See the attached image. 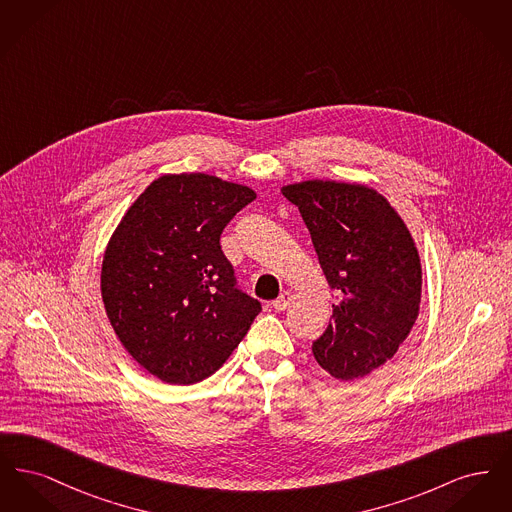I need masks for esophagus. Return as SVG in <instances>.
<instances>
[{"mask_svg":"<svg viewBox=\"0 0 512 512\" xmlns=\"http://www.w3.org/2000/svg\"><path fill=\"white\" fill-rule=\"evenodd\" d=\"M290 303H292V293L284 292L272 303V307H274L276 311H286V309L290 307Z\"/></svg>","mask_w":512,"mask_h":512,"instance_id":"obj_1","label":"esophagus"}]
</instances>
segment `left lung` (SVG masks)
I'll return each mask as SVG.
<instances>
[{"label":"left lung","mask_w":512,"mask_h":512,"mask_svg":"<svg viewBox=\"0 0 512 512\" xmlns=\"http://www.w3.org/2000/svg\"><path fill=\"white\" fill-rule=\"evenodd\" d=\"M282 194L305 220L338 299L313 355L338 380L365 378L397 353L418 317L422 268L413 238L388 199L361 184L311 180Z\"/></svg>","instance_id":"left-lung-1"}]
</instances>
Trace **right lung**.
Segmentation results:
<instances>
[{
	"mask_svg": "<svg viewBox=\"0 0 512 512\" xmlns=\"http://www.w3.org/2000/svg\"><path fill=\"white\" fill-rule=\"evenodd\" d=\"M255 199L217 176L165 174L122 217L105 249L101 297L115 334L167 384L215 374L261 303L238 288L220 249L226 224Z\"/></svg>",
	"mask_w": 512,
	"mask_h": 512,
	"instance_id": "obj_1",
	"label": "right lung"
}]
</instances>
